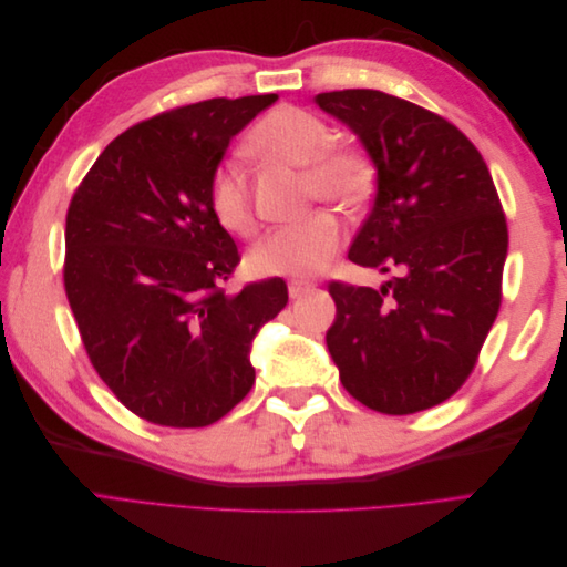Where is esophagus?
<instances>
[{"label": "esophagus", "mask_w": 567, "mask_h": 567, "mask_svg": "<svg viewBox=\"0 0 567 567\" xmlns=\"http://www.w3.org/2000/svg\"><path fill=\"white\" fill-rule=\"evenodd\" d=\"M312 284H302V281H290L288 284V296L290 298H302L305 293H310Z\"/></svg>", "instance_id": "1"}]
</instances>
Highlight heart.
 Wrapping results in <instances>:
<instances>
[{
    "instance_id": "1",
    "label": "heart",
    "mask_w": 567,
    "mask_h": 567,
    "mask_svg": "<svg viewBox=\"0 0 567 567\" xmlns=\"http://www.w3.org/2000/svg\"><path fill=\"white\" fill-rule=\"evenodd\" d=\"M333 127L312 111L279 106L269 111L250 132V148L269 158L298 165L305 173V196L329 200L340 208H357L371 192V165L362 151L333 142ZM208 205L221 227L236 236L257 229L250 186L238 161L215 165L208 179ZM346 241V229L336 215L319 210L293 225L271 231L250 252L257 274L312 277L329 265Z\"/></svg>"
}]
</instances>
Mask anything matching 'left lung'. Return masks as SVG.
<instances>
[{"mask_svg":"<svg viewBox=\"0 0 567 567\" xmlns=\"http://www.w3.org/2000/svg\"><path fill=\"white\" fill-rule=\"evenodd\" d=\"M375 165L348 257L390 271L379 290L331 281L326 346L357 402L390 416L450 400L499 315L508 227L487 163L450 120L379 90L317 94Z\"/></svg>","mask_w":567,"mask_h":567,"instance_id":"obj_1","label":"left lung"}]
</instances>
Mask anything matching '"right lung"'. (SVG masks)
<instances>
[{
	"mask_svg": "<svg viewBox=\"0 0 567 567\" xmlns=\"http://www.w3.org/2000/svg\"><path fill=\"white\" fill-rule=\"evenodd\" d=\"M277 94L208 99L132 125L65 215L63 286L94 371L140 419L203 427L255 383L250 342L288 302L281 277L227 293L241 255L208 179L231 136Z\"/></svg>",
	"mask_w": 567,
	"mask_h": 567,
	"instance_id": "right-lung-1",
	"label": "right lung"
}]
</instances>
